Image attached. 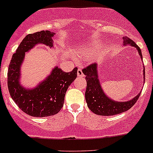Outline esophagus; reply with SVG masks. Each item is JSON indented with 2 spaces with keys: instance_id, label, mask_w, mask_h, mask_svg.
I'll list each match as a JSON object with an SVG mask.
<instances>
[{
  "instance_id": "34e87169",
  "label": "esophagus",
  "mask_w": 153,
  "mask_h": 153,
  "mask_svg": "<svg viewBox=\"0 0 153 153\" xmlns=\"http://www.w3.org/2000/svg\"><path fill=\"white\" fill-rule=\"evenodd\" d=\"M77 75H78V77H84V73H83L82 70L81 69H78V72H77Z\"/></svg>"
}]
</instances>
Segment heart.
I'll return each instance as SVG.
<instances>
[{
    "instance_id": "1",
    "label": "heart",
    "mask_w": 153,
    "mask_h": 153,
    "mask_svg": "<svg viewBox=\"0 0 153 153\" xmlns=\"http://www.w3.org/2000/svg\"><path fill=\"white\" fill-rule=\"evenodd\" d=\"M100 49V45L98 43H93V44H87L84 45L82 47L81 50L78 52V57L81 58H84V59H87L89 58L91 55L92 56L90 58H94L95 55L94 54L98 52Z\"/></svg>"
}]
</instances>
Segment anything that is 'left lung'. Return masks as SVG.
Masks as SVG:
<instances>
[{"label":"left lung","mask_w":153,"mask_h":153,"mask_svg":"<svg viewBox=\"0 0 153 153\" xmlns=\"http://www.w3.org/2000/svg\"><path fill=\"white\" fill-rule=\"evenodd\" d=\"M124 45H130L135 47L138 51L140 56L142 58L141 50L135 42L127 37L123 38ZM98 64H92L83 69L82 72L86 75V89L85 92L86 101L88 107L92 112L96 115L109 116L122 113L130 109L136 103L141 92L132 100L125 102L115 101L108 98L101 89L98 75ZM144 69V68H143ZM143 77H145V69H143Z\"/></svg>","instance_id":"8db88e82"}]
</instances>
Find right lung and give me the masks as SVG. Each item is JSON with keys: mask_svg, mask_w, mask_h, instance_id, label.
<instances>
[{"mask_svg": "<svg viewBox=\"0 0 153 153\" xmlns=\"http://www.w3.org/2000/svg\"><path fill=\"white\" fill-rule=\"evenodd\" d=\"M55 33L43 30L29 34L23 39L16 52L13 54L8 69L7 85L10 96L24 112L33 117H47L58 113L64 106L68 87L77 78L78 68L64 72L58 67L50 75L34 89H27L20 84V67L25 52L38 44L53 47L52 38Z\"/></svg>", "mask_w": 153, "mask_h": 153, "instance_id": "add662e5", "label": "right lung"}]
</instances>
